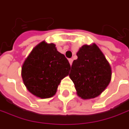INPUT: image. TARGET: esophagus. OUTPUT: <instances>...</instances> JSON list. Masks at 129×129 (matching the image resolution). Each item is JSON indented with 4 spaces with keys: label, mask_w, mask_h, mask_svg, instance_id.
<instances>
[{
    "label": "esophagus",
    "mask_w": 129,
    "mask_h": 129,
    "mask_svg": "<svg viewBox=\"0 0 129 129\" xmlns=\"http://www.w3.org/2000/svg\"><path fill=\"white\" fill-rule=\"evenodd\" d=\"M72 59H69V62H70V65H72Z\"/></svg>",
    "instance_id": "esophagus-1"
}]
</instances>
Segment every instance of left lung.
I'll list each match as a JSON object with an SVG mask.
<instances>
[{
  "label": "left lung",
  "instance_id": "left-lung-1",
  "mask_svg": "<svg viewBox=\"0 0 129 129\" xmlns=\"http://www.w3.org/2000/svg\"><path fill=\"white\" fill-rule=\"evenodd\" d=\"M72 62L70 77L77 95L90 99L101 95L111 80V67L96 44L83 45Z\"/></svg>",
  "mask_w": 129,
  "mask_h": 129
}]
</instances>
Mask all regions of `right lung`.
<instances>
[{"instance_id": "add662e5", "label": "right lung", "mask_w": 129, "mask_h": 129, "mask_svg": "<svg viewBox=\"0 0 129 129\" xmlns=\"http://www.w3.org/2000/svg\"><path fill=\"white\" fill-rule=\"evenodd\" d=\"M70 64L54 44L42 42L34 47L21 68L23 81L28 90L40 98L55 95L62 79L69 75Z\"/></svg>"}]
</instances>
